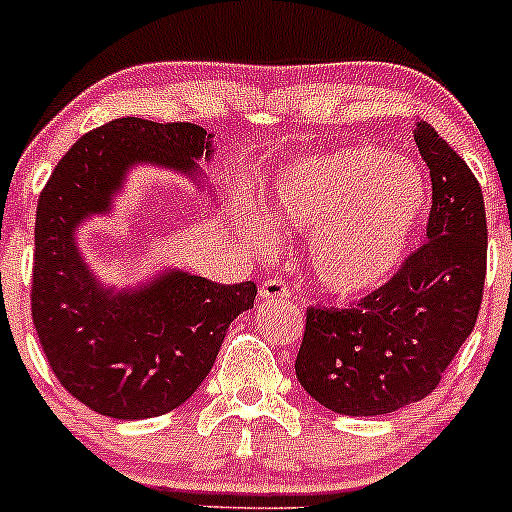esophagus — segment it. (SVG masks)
Segmentation results:
<instances>
[{"instance_id": "esophagus-1", "label": "esophagus", "mask_w": 512, "mask_h": 512, "mask_svg": "<svg viewBox=\"0 0 512 512\" xmlns=\"http://www.w3.org/2000/svg\"><path fill=\"white\" fill-rule=\"evenodd\" d=\"M289 296H291L289 286H286L281 279H267L260 286L262 301H284V298H289Z\"/></svg>"}]
</instances>
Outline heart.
<instances>
[{"label": "heart", "instance_id": "1", "mask_svg": "<svg viewBox=\"0 0 512 512\" xmlns=\"http://www.w3.org/2000/svg\"><path fill=\"white\" fill-rule=\"evenodd\" d=\"M428 207L416 163L380 146H346L303 158L274 178L264 216L291 233H310L308 267L330 296L356 298L387 284L407 260ZM240 223L255 248L272 236L250 209Z\"/></svg>", "mask_w": 512, "mask_h": 512}]
</instances>
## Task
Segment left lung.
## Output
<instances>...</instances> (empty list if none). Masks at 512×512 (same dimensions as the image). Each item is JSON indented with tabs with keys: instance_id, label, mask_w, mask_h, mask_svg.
<instances>
[{
	"instance_id": "left-lung-1",
	"label": "left lung",
	"mask_w": 512,
	"mask_h": 512,
	"mask_svg": "<svg viewBox=\"0 0 512 512\" xmlns=\"http://www.w3.org/2000/svg\"><path fill=\"white\" fill-rule=\"evenodd\" d=\"M414 139L431 170L428 243L351 308L308 310L296 378L337 414H392L431 395L479 315L484 195L462 156L431 125L416 122Z\"/></svg>"
}]
</instances>
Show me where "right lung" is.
Returning a JSON list of instances; mask_svg holds the SVG:
<instances>
[{
    "mask_svg": "<svg viewBox=\"0 0 512 512\" xmlns=\"http://www.w3.org/2000/svg\"><path fill=\"white\" fill-rule=\"evenodd\" d=\"M211 137L190 122L120 117L84 134L38 199L35 332L64 390L110 419H151L185 404L214 366L228 325L255 303L252 281L214 284L168 267L117 289L79 248L81 226L113 214L134 168L173 170L209 190L199 161H211Z\"/></svg>",
    "mask_w": 512,
    "mask_h": 512,
    "instance_id": "obj_1",
    "label": "right lung"
}]
</instances>
